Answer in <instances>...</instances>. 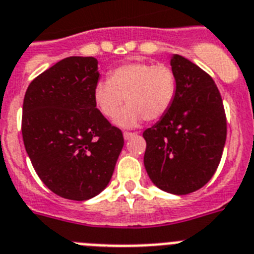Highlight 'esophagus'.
<instances>
[{
  "label": "esophagus",
  "instance_id": "esophagus-1",
  "mask_svg": "<svg viewBox=\"0 0 254 254\" xmlns=\"http://www.w3.org/2000/svg\"><path fill=\"white\" fill-rule=\"evenodd\" d=\"M136 136V133L135 132H123V137H125V140H129V138H132V137H135Z\"/></svg>",
  "mask_w": 254,
  "mask_h": 254
}]
</instances>
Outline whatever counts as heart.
Segmentation results:
<instances>
[{"instance_id":"heart-1","label":"heart","mask_w":254,"mask_h":254,"mask_svg":"<svg viewBox=\"0 0 254 254\" xmlns=\"http://www.w3.org/2000/svg\"><path fill=\"white\" fill-rule=\"evenodd\" d=\"M176 75L168 65L131 62L109 71L108 81L94 87V101L99 112L113 118L126 97L129 105L119 111L116 123L135 127L142 119L155 122L167 114L176 96Z\"/></svg>"}]
</instances>
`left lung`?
<instances>
[{"mask_svg":"<svg viewBox=\"0 0 254 254\" xmlns=\"http://www.w3.org/2000/svg\"><path fill=\"white\" fill-rule=\"evenodd\" d=\"M171 66L177 90L171 109L145 129L144 166L155 186L176 195L196 191L212 179L226 141V116L209 74L184 56Z\"/></svg>","mask_w":254,"mask_h":254,"instance_id":"left-lung-1","label":"left lung"}]
</instances>
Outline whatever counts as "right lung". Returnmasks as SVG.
Listing matches in <instances>:
<instances>
[{
  "instance_id": "1",
  "label": "right lung",
  "mask_w": 254,
  "mask_h": 254,
  "mask_svg": "<svg viewBox=\"0 0 254 254\" xmlns=\"http://www.w3.org/2000/svg\"><path fill=\"white\" fill-rule=\"evenodd\" d=\"M97 60L70 56L41 73L24 96L21 133L42 183L56 195L87 200L105 189L122 151V131L94 101Z\"/></svg>"
}]
</instances>
